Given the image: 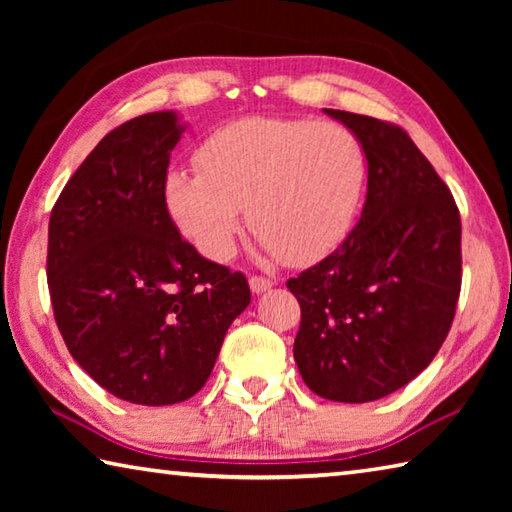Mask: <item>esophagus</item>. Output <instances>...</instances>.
<instances>
[{"label":"esophagus","instance_id":"34e87169","mask_svg":"<svg viewBox=\"0 0 512 512\" xmlns=\"http://www.w3.org/2000/svg\"><path fill=\"white\" fill-rule=\"evenodd\" d=\"M250 289H253V293H264L273 287V280L271 277H264V275H250Z\"/></svg>","mask_w":512,"mask_h":512}]
</instances>
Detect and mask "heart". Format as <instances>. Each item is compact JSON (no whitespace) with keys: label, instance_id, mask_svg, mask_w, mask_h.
I'll return each mask as SVG.
<instances>
[{"label":"heart","instance_id":"heart-1","mask_svg":"<svg viewBox=\"0 0 512 512\" xmlns=\"http://www.w3.org/2000/svg\"><path fill=\"white\" fill-rule=\"evenodd\" d=\"M201 173L169 171L164 205L198 253L235 255L246 219L264 253L293 266L334 253L357 221L368 155L352 128L300 117H241L205 137Z\"/></svg>","mask_w":512,"mask_h":512}]
</instances>
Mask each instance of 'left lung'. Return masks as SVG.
I'll use <instances>...</instances> for the list:
<instances>
[{"label": "left lung", "instance_id": "obj_1", "mask_svg": "<svg viewBox=\"0 0 512 512\" xmlns=\"http://www.w3.org/2000/svg\"><path fill=\"white\" fill-rule=\"evenodd\" d=\"M363 142L368 194L348 239L287 282L300 302L293 357L332 402H375L445 343L461 296V214L402 126L327 110Z\"/></svg>", "mask_w": 512, "mask_h": 512}]
</instances>
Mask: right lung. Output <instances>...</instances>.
I'll use <instances>...</instances> for the list:
<instances>
[{
  "label": "right lung",
  "instance_id": "right-lung-1",
  "mask_svg": "<svg viewBox=\"0 0 512 512\" xmlns=\"http://www.w3.org/2000/svg\"><path fill=\"white\" fill-rule=\"evenodd\" d=\"M180 133L167 110L117 126L49 219L47 284L69 354L108 393L144 406L201 391L250 302L246 275L198 255L164 205Z\"/></svg>",
  "mask_w": 512,
  "mask_h": 512
}]
</instances>
